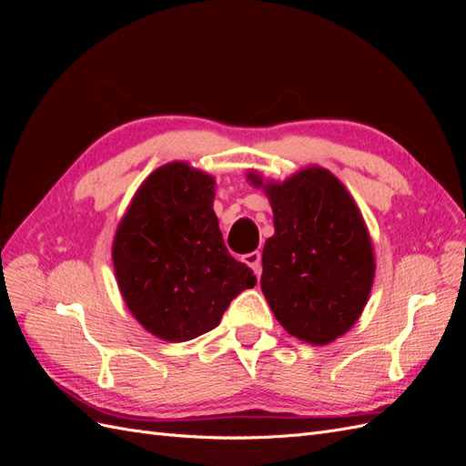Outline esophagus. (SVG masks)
<instances>
[{"label": "esophagus", "instance_id": "obj_1", "mask_svg": "<svg viewBox=\"0 0 466 466\" xmlns=\"http://www.w3.org/2000/svg\"><path fill=\"white\" fill-rule=\"evenodd\" d=\"M243 262L247 266H250L252 270H255L257 276H260V272H262V257H260L258 250H252V252H248V255H245Z\"/></svg>", "mask_w": 466, "mask_h": 466}]
</instances>
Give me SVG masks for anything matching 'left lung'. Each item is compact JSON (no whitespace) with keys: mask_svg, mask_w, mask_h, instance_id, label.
<instances>
[{"mask_svg":"<svg viewBox=\"0 0 466 466\" xmlns=\"http://www.w3.org/2000/svg\"><path fill=\"white\" fill-rule=\"evenodd\" d=\"M262 187L274 211L264 243L260 288L274 317L291 336L324 346L360 319L375 276L371 238L344 185L322 167Z\"/></svg>","mask_w":466,"mask_h":466,"instance_id":"1","label":"left lung"}]
</instances>
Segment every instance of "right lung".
Listing matches in <instances>:
<instances>
[{"mask_svg": "<svg viewBox=\"0 0 466 466\" xmlns=\"http://www.w3.org/2000/svg\"><path fill=\"white\" fill-rule=\"evenodd\" d=\"M214 196V177L187 163L163 165L116 229L112 262L122 298L161 340L187 342L216 329L237 295L257 284L223 243Z\"/></svg>", "mask_w": 466, "mask_h": 466, "instance_id": "right-lung-1", "label": "right lung"}]
</instances>
